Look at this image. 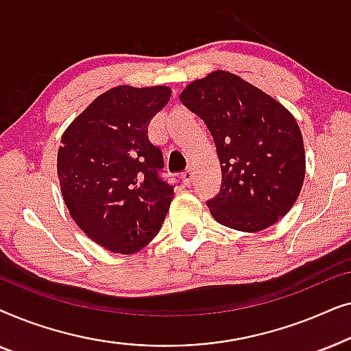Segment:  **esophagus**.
<instances>
[{
  "instance_id": "34e87169",
  "label": "esophagus",
  "mask_w": 351,
  "mask_h": 351,
  "mask_svg": "<svg viewBox=\"0 0 351 351\" xmlns=\"http://www.w3.org/2000/svg\"><path fill=\"white\" fill-rule=\"evenodd\" d=\"M184 184L186 185V186H190L191 185V182H193V177H195V171L193 169H189V171H185L184 172Z\"/></svg>"
}]
</instances>
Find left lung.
Returning a JSON list of instances; mask_svg holds the SVG:
<instances>
[{"label":"left lung","mask_w":351,"mask_h":351,"mask_svg":"<svg viewBox=\"0 0 351 351\" xmlns=\"http://www.w3.org/2000/svg\"><path fill=\"white\" fill-rule=\"evenodd\" d=\"M180 102L213 134L222 171L208 208L219 223L262 232L289 213L305 179L304 138L285 105L225 70L191 81Z\"/></svg>","instance_id":"8db88e82"}]
</instances>
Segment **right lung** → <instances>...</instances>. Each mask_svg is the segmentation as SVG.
I'll use <instances>...</instances> for the list:
<instances>
[{"mask_svg":"<svg viewBox=\"0 0 351 351\" xmlns=\"http://www.w3.org/2000/svg\"><path fill=\"white\" fill-rule=\"evenodd\" d=\"M171 88L121 84L100 94L62 134L57 177L71 219L114 254H134L160 232L174 186L160 179L162 153L148 123Z\"/></svg>","mask_w":351,"mask_h":351,"instance_id":"obj_1","label":"right lung"}]
</instances>
